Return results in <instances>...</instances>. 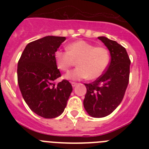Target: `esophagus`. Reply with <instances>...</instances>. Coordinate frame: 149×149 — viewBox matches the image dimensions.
Listing matches in <instances>:
<instances>
[{"mask_svg": "<svg viewBox=\"0 0 149 149\" xmlns=\"http://www.w3.org/2000/svg\"><path fill=\"white\" fill-rule=\"evenodd\" d=\"M72 85L73 87H74L75 86H77V83H75V82H72Z\"/></svg>", "mask_w": 149, "mask_h": 149, "instance_id": "obj_1", "label": "esophagus"}]
</instances>
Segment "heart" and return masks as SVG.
Here are the masks:
<instances>
[{
  "instance_id": "obj_1",
  "label": "heart",
  "mask_w": 149,
  "mask_h": 149,
  "mask_svg": "<svg viewBox=\"0 0 149 149\" xmlns=\"http://www.w3.org/2000/svg\"><path fill=\"white\" fill-rule=\"evenodd\" d=\"M56 67L68 72L77 61V68L68 72L65 77L71 80H90L103 74L110 62L108 50L103 46H95L84 40H78L67 46V51H56L54 54Z\"/></svg>"
}]
</instances>
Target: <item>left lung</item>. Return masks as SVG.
<instances>
[{
	"instance_id": "left-lung-1",
	"label": "left lung",
	"mask_w": 149,
	"mask_h": 149,
	"mask_svg": "<svg viewBox=\"0 0 149 149\" xmlns=\"http://www.w3.org/2000/svg\"><path fill=\"white\" fill-rule=\"evenodd\" d=\"M98 39L110 51L111 60L103 74L91 84H84L86 93L84 106L93 117L110 115L120 104L129 82L131 60L126 49L104 36Z\"/></svg>"
}]
</instances>
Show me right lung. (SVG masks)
Wrapping results in <instances>:
<instances>
[{
	"label": "right lung",
	"mask_w": 149,
	"mask_h": 149,
	"mask_svg": "<svg viewBox=\"0 0 149 149\" xmlns=\"http://www.w3.org/2000/svg\"><path fill=\"white\" fill-rule=\"evenodd\" d=\"M65 37L48 36L28 43L18 60V83L30 110L45 119L59 116L65 110L72 86L61 77L54 54Z\"/></svg>",
	"instance_id": "add662e5"
}]
</instances>
